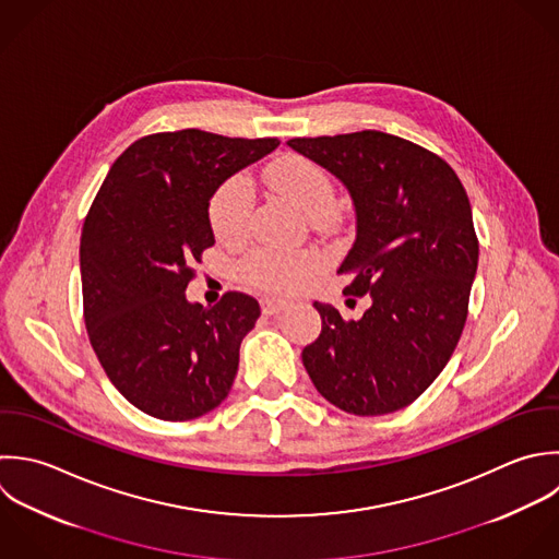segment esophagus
<instances>
[{"mask_svg": "<svg viewBox=\"0 0 559 559\" xmlns=\"http://www.w3.org/2000/svg\"><path fill=\"white\" fill-rule=\"evenodd\" d=\"M292 307V302H287V300H278V298H263L261 300V311L265 313V316H276V313H283L285 309H289Z\"/></svg>", "mask_w": 559, "mask_h": 559, "instance_id": "1", "label": "esophagus"}]
</instances>
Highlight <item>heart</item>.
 Wrapping results in <instances>:
<instances>
[{"mask_svg":"<svg viewBox=\"0 0 559 559\" xmlns=\"http://www.w3.org/2000/svg\"><path fill=\"white\" fill-rule=\"evenodd\" d=\"M267 182L274 191L292 200L313 217L333 209L335 185L331 174L307 156H285L267 169ZM254 191L246 176L237 174L219 182L209 200V224L217 241L239 243L248 235ZM322 270V259L313 250L259 248L243 261L241 272L248 285L267 294H296Z\"/></svg>","mask_w":559,"mask_h":559,"instance_id":"b5f03b06","label":"heart"}]
</instances>
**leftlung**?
Listing matches in <instances>:
<instances>
[{"label": "left lung", "instance_id": "left-lung-1", "mask_svg": "<svg viewBox=\"0 0 559 559\" xmlns=\"http://www.w3.org/2000/svg\"><path fill=\"white\" fill-rule=\"evenodd\" d=\"M287 145L346 185L357 239L337 272L350 278L346 296L372 300L361 320L316 302L322 333L302 364L335 407L399 412L438 379L466 324L479 261L466 189L444 158L379 130Z\"/></svg>", "mask_w": 559, "mask_h": 559}]
</instances>
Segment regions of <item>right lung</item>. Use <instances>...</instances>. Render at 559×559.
Listing matches in <instances>:
<instances>
[{
	"mask_svg": "<svg viewBox=\"0 0 559 559\" xmlns=\"http://www.w3.org/2000/svg\"><path fill=\"white\" fill-rule=\"evenodd\" d=\"M198 128L134 141L110 167L82 226L80 276L88 342L121 396L167 423L193 420L230 392L259 302L226 292L189 302L193 265L215 243L213 191L278 147Z\"/></svg>",
	"mask_w": 559,
	"mask_h": 559,
	"instance_id": "add662e5",
	"label": "right lung"
}]
</instances>
